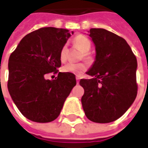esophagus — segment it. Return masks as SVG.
I'll list each match as a JSON object with an SVG mask.
<instances>
[{"label":"esophagus","instance_id":"1","mask_svg":"<svg viewBox=\"0 0 148 148\" xmlns=\"http://www.w3.org/2000/svg\"><path fill=\"white\" fill-rule=\"evenodd\" d=\"M79 79H80V77H78V76H77V77H76V80H77V84H79Z\"/></svg>","mask_w":148,"mask_h":148}]
</instances>
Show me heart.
Returning a JSON list of instances; mask_svg holds the SVG:
<instances>
[{
	"mask_svg": "<svg viewBox=\"0 0 148 148\" xmlns=\"http://www.w3.org/2000/svg\"><path fill=\"white\" fill-rule=\"evenodd\" d=\"M74 44L77 46L81 51H82L85 53L84 54L85 58L89 59L90 56L88 55L87 52L89 51L90 48H91V42H90V39L85 36L78 35L74 38ZM59 57H60V60L62 62L66 61V59L67 58V47H66V45H64L61 48ZM86 69L87 66L85 63L69 62L62 67V71H63V72L71 73V74H74L75 75H77V76H80L84 71H86Z\"/></svg>",
	"mask_w": 148,
	"mask_h": 148,
	"instance_id": "heart-1",
	"label": "heart"
}]
</instances>
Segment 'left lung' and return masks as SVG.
I'll return each mask as SVG.
<instances>
[{
  "label": "left lung",
  "instance_id": "left-lung-1",
  "mask_svg": "<svg viewBox=\"0 0 148 148\" xmlns=\"http://www.w3.org/2000/svg\"><path fill=\"white\" fill-rule=\"evenodd\" d=\"M88 32L96 56L86 72L92 78L79 82L85 90L82 105L89 120L109 123L123 116L136 97L137 60L126 40L117 35L103 28Z\"/></svg>",
  "mask_w": 148,
  "mask_h": 148
}]
</instances>
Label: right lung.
Instances as JSON below:
<instances>
[{
    "label": "right lung",
    "mask_w": 148,
    "mask_h": 148,
    "mask_svg": "<svg viewBox=\"0 0 148 148\" xmlns=\"http://www.w3.org/2000/svg\"><path fill=\"white\" fill-rule=\"evenodd\" d=\"M71 36L63 28H39L21 39L9 57L8 92L18 109L30 121L47 123L55 120L76 85L71 73L59 72L55 79L45 78L46 74L58 72L60 51Z\"/></svg>",
    "instance_id": "right-lung-1"
}]
</instances>
